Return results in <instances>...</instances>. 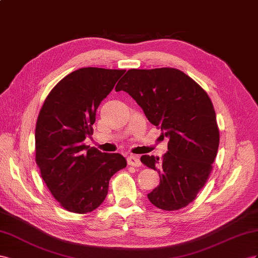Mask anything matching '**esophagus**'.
<instances>
[{"mask_svg":"<svg viewBox=\"0 0 258 258\" xmlns=\"http://www.w3.org/2000/svg\"><path fill=\"white\" fill-rule=\"evenodd\" d=\"M127 164L138 167V166H141L142 162H141V160H139L138 156H128L127 157Z\"/></svg>","mask_w":258,"mask_h":258,"instance_id":"esophagus-1","label":"esophagus"}]
</instances>
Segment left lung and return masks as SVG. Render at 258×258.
Returning <instances> with one entry per match:
<instances>
[{
    "label": "left lung",
    "mask_w": 258,
    "mask_h": 258,
    "mask_svg": "<svg viewBox=\"0 0 258 258\" xmlns=\"http://www.w3.org/2000/svg\"><path fill=\"white\" fill-rule=\"evenodd\" d=\"M115 91L128 93L149 122L170 138L161 159L141 158L160 176L149 201L164 211L187 207L208 181L219 146L216 113L208 93L175 68L131 69Z\"/></svg>",
    "instance_id": "obj_1"
}]
</instances>
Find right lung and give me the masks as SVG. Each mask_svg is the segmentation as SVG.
I'll use <instances>...</instances> for the list:
<instances>
[{
    "instance_id": "right-lung-1",
    "label": "right lung",
    "mask_w": 258,
    "mask_h": 258,
    "mask_svg": "<svg viewBox=\"0 0 258 258\" xmlns=\"http://www.w3.org/2000/svg\"><path fill=\"white\" fill-rule=\"evenodd\" d=\"M125 70L87 67L58 82L40 110L35 126V162L41 177L61 207L77 214L97 209L109 180L126 166L119 153H104L83 142L93 135L101 100Z\"/></svg>"
}]
</instances>
